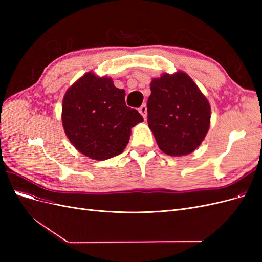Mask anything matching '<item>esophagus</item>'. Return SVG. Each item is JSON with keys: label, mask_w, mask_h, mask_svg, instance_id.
Wrapping results in <instances>:
<instances>
[{"label": "esophagus", "mask_w": 262, "mask_h": 262, "mask_svg": "<svg viewBox=\"0 0 262 262\" xmlns=\"http://www.w3.org/2000/svg\"><path fill=\"white\" fill-rule=\"evenodd\" d=\"M139 112L140 114L142 115V117H143L144 119H146V116H147V108H146V105L143 104L140 108H139Z\"/></svg>", "instance_id": "obj_1"}]
</instances>
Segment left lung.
Wrapping results in <instances>:
<instances>
[{
  "label": "left lung",
  "instance_id": "left-lung-1",
  "mask_svg": "<svg viewBox=\"0 0 262 262\" xmlns=\"http://www.w3.org/2000/svg\"><path fill=\"white\" fill-rule=\"evenodd\" d=\"M210 118L208 99L186 73H165L150 82L147 123L165 154L193 152L207 136Z\"/></svg>",
  "mask_w": 262,
  "mask_h": 262
}]
</instances>
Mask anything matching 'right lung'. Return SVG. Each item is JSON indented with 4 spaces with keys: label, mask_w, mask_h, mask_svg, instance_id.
<instances>
[{
    "label": "right lung",
    "mask_w": 262,
    "mask_h": 262,
    "mask_svg": "<svg viewBox=\"0 0 262 262\" xmlns=\"http://www.w3.org/2000/svg\"><path fill=\"white\" fill-rule=\"evenodd\" d=\"M124 90L110 77L89 72L63 97L62 124L76 149L87 157L104 161L123 152L131 128L143 121L138 110L125 105Z\"/></svg>",
    "instance_id": "right-lung-1"
}]
</instances>
